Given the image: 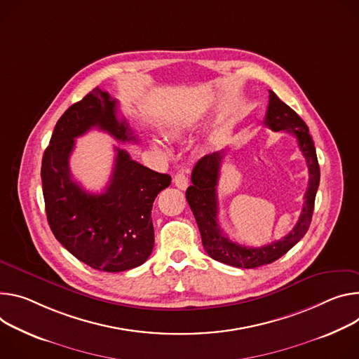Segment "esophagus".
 I'll return each instance as SVG.
<instances>
[{
    "label": "esophagus",
    "instance_id": "esophagus-1",
    "mask_svg": "<svg viewBox=\"0 0 359 359\" xmlns=\"http://www.w3.org/2000/svg\"><path fill=\"white\" fill-rule=\"evenodd\" d=\"M173 182H175V184H176L179 189H182V190H186L187 186H189V177L186 176V172H183V170H180V172L176 173Z\"/></svg>",
    "mask_w": 359,
    "mask_h": 359
}]
</instances>
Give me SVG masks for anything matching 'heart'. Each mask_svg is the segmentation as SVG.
<instances>
[{
  "instance_id": "obj_1",
  "label": "heart",
  "mask_w": 359,
  "mask_h": 359,
  "mask_svg": "<svg viewBox=\"0 0 359 359\" xmlns=\"http://www.w3.org/2000/svg\"><path fill=\"white\" fill-rule=\"evenodd\" d=\"M172 135H173V136H179V132H177V130H173ZM153 146H154L156 149H158V150H163V149H165V144H163V143H161V142H158V140H154V142H153Z\"/></svg>"
}]
</instances>
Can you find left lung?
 Wrapping results in <instances>:
<instances>
[{
  "mask_svg": "<svg viewBox=\"0 0 359 359\" xmlns=\"http://www.w3.org/2000/svg\"><path fill=\"white\" fill-rule=\"evenodd\" d=\"M264 123L273 132L286 130V132L295 136L299 150L306 160L309 172L308 189L304 198L305 203L299 220L285 238L265 246L250 248L231 241L223 233L217 224V183L226 150L215 151L202 157L191 172L193 184L186 190V199L199 226L205 250L212 259L235 268L253 269L262 265H269L295 246L308 232L312 220L316 190L319 186L320 172L315 144L309 135L308 126L271 90L269 104Z\"/></svg>",
  "mask_w": 359,
  "mask_h": 359,
  "instance_id": "left-lung-1",
  "label": "left lung"
}]
</instances>
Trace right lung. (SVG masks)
Wrapping results in <instances>:
<instances>
[{"label": "right lung", "instance_id": "obj_1", "mask_svg": "<svg viewBox=\"0 0 359 359\" xmlns=\"http://www.w3.org/2000/svg\"><path fill=\"white\" fill-rule=\"evenodd\" d=\"M117 100L99 87L69 107L57 121L43 156L41 180L46 213L55 239L95 271L123 272L140 266L154 246L151 208L172 177L157 173L116 147L114 168L106 190L88 193L70 173L76 137L95 127L121 143L139 139Z\"/></svg>", "mask_w": 359, "mask_h": 359}]
</instances>
